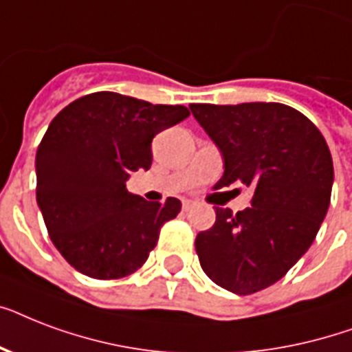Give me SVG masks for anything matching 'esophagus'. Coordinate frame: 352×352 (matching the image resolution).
I'll return each instance as SVG.
<instances>
[{
	"label": "esophagus",
	"mask_w": 352,
	"mask_h": 352,
	"mask_svg": "<svg viewBox=\"0 0 352 352\" xmlns=\"http://www.w3.org/2000/svg\"><path fill=\"white\" fill-rule=\"evenodd\" d=\"M193 208H197V203H195V201H192V199H184V201H182V210H184V212H192Z\"/></svg>",
	"instance_id": "1"
}]
</instances>
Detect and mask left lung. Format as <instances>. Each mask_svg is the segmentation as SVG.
Segmentation results:
<instances>
[{
  "label": "left lung",
  "instance_id": "left-lung-1",
  "mask_svg": "<svg viewBox=\"0 0 352 352\" xmlns=\"http://www.w3.org/2000/svg\"><path fill=\"white\" fill-rule=\"evenodd\" d=\"M190 109L225 160L215 188H254L250 208H215L214 226L195 239L199 261L219 287L254 294L279 281L311 248L331 203L333 157L320 129L283 104Z\"/></svg>",
  "mask_w": 352,
  "mask_h": 352
}]
</instances>
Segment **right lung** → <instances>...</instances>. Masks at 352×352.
<instances>
[{
	"label": "right lung",
	"mask_w": 352,
	"mask_h": 352,
	"mask_svg": "<svg viewBox=\"0 0 352 352\" xmlns=\"http://www.w3.org/2000/svg\"><path fill=\"white\" fill-rule=\"evenodd\" d=\"M186 117L184 106L100 91L52 118L36 153V201L71 267L89 278L118 279L146 263L181 201L148 203L127 192L126 181L149 170L155 135Z\"/></svg>",
	"instance_id": "1"
}]
</instances>
